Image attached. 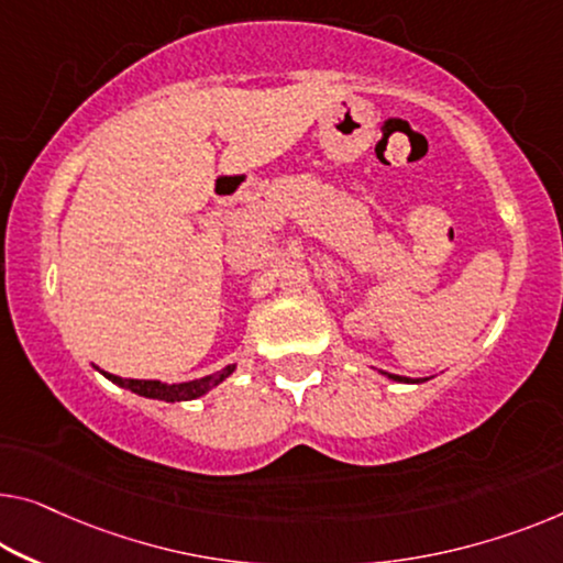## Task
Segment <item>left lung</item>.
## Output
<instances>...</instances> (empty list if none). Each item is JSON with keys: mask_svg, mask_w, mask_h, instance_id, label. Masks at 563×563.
I'll list each match as a JSON object with an SVG mask.
<instances>
[{"mask_svg": "<svg viewBox=\"0 0 563 563\" xmlns=\"http://www.w3.org/2000/svg\"><path fill=\"white\" fill-rule=\"evenodd\" d=\"M384 376H387V379H391V382H399V384H422V382H427V379H409V376H399V374H387V372H382Z\"/></svg>", "mask_w": 563, "mask_h": 563, "instance_id": "obj_1", "label": "left lung"}]
</instances>
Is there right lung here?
<instances>
[{"label":"right lung","instance_id":"obj_1","mask_svg":"<svg viewBox=\"0 0 563 563\" xmlns=\"http://www.w3.org/2000/svg\"><path fill=\"white\" fill-rule=\"evenodd\" d=\"M98 372L103 374L108 382L119 384L121 389H129L133 394H139V397L162 399V401H189V399H199L201 394H207L209 389H214L217 384H222L224 379H228V376L234 372V364L224 366L222 372H217V374L201 376V379H191V382H181V384H164L156 379H121V376L108 374V372H103V368H98Z\"/></svg>","mask_w":563,"mask_h":563}]
</instances>
